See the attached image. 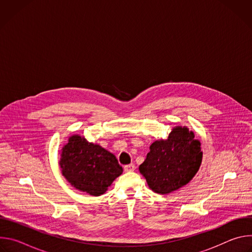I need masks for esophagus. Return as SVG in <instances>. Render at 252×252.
I'll return each instance as SVG.
<instances>
[{
	"label": "esophagus",
	"instance_id": "1",
	"mask_svg": "<svg viewBox=\"0 0 252 252\" xmlns=\"http://www.w3.org/2000/svg\"><path fill=\"white\" fill-rule=\"evenodd\" d=\"M125 170L126 171H133L135 169V165L133 163H130V164H126L125 165Z\"/></svg>",
	"mask_w": 252,
	"mask_h": 252
}]
</instances>
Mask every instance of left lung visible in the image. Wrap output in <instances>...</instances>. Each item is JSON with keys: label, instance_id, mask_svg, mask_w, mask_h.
<instances>
[{"label": "left lung", "instance_id": "left-lung-1", "mask_svg": "<svg viewBox=\"0 0 252 252\" xmlns=\"http://www.w3.org/2000/svg\"><path fill=\"white\" fill-rule=\"evenodd\" d=\"M188 127L176 126L165 140L150 147L146 160L139 165L149 187L157 193L166 194L185 187L199 169L202 152L200 142Z\"/></svg>", "mask_w": 252, "mask_h": 252}]
</instances>
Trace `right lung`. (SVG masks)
Masks as SVG:
<instances>
[{"mask_svg":"<svg viewBox=\"0 0 252 252\" xmlns=\"http://www.w3.org/2000/svg\"><path fill=\"white\" fill-rule=\"evenodd\" d=\"M60 165L71 186L94 196L103 194L123 172L115 155L80 135L69 137Z\"/></svg>","mask_w":252,"mask_h":252,"instance_id":"1","label":"right lung"}]
</instances>
